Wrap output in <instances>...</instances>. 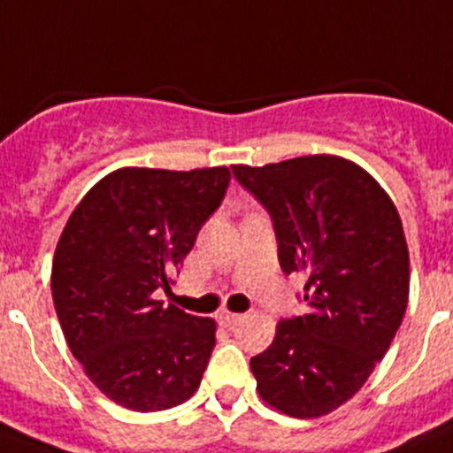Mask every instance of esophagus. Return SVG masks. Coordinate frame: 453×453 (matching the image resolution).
Wrapping results in <instances>:
<instances>
[{
	"mask_svg": "<svg viewBox=\"0 0 453 453\" xmlns=\"http://www.w3.org/2000/svg\"><path fill=\"white\" fill-rule=\"evenodd\" d=\"M219 321H222L224 326H235V324H241L242 315H235V312H222L219 315Z\"/></svg>",
	"mask_w": 453,
	"mask_h": 453,
	"instance_id": "34e87169",
	"label": "esophagus"
}]
</instances>
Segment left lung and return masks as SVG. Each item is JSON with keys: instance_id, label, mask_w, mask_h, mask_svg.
<instances>
[{"instance_id": "8db88e82", "label": "left lung", "mask_w": 453, "mask_h": 453, "mask_svg": "<svg viewBox=\"0 0 453 453\" xmlns=\"http://www.w3.org/2000/svg\"><path fill=\"white\" fill-rule=\"evenodd\" d=\"M231 168L271 215L280 266L305 280L308 303L280 321L250 368L268 405L315 419L364 387L401 326L410 294L401 215L364 168L340 157Z\"/></svg>"}]
</instances>
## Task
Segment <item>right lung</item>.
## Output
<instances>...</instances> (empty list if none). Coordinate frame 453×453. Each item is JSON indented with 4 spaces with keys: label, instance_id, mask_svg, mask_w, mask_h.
Listing matches in <instances>:
<instances>
[{
    "label": "right lung",
    "instance_id": "right-lung-1",
    "mask_svg": "<svg viewBox=\"0 0 453 453\" xmlns=\"http://www.w3.org/2000/svg\"><path fill=\"white\" fill-rule=\"evenodd\" d=\"M226 166L119 168L71 212L52 259V303L71 354L101 394L159 412L199 388L215 321L157 301L229 189Z\"/></svg>",
    "mask_w": 453,
    "mask_h": 453
}]
</instances>
